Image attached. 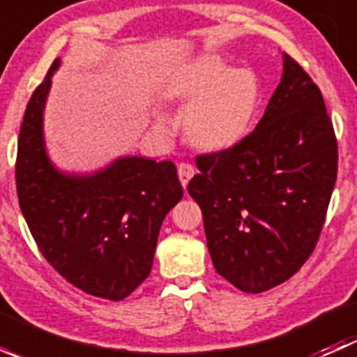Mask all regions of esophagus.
Instances as JSON below:
<instances>
[{
	"label": "esophagus",
	"instance_id": "34e87169",
	"mask_svg": "<svg viewBox=\"0 0 357 357\" xmlns=\"http://www.w3.org/2000/svg\"><path fill=\"white\" fill-rule=\"evenodd\" d=\"M195 167H193L192 164H188V162H181V164L178 165V176H179V181H181L183 188H186L190 183V179L195 176Z\"/></svg>",
	"mask_w": 357,
	"mask_h": 357
}]
</instances>
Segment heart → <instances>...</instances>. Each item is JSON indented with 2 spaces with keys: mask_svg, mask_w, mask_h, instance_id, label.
<instances>
[{
  "mask_svg": "<svg viewBox=\"0 0 357 357\" xmlns=\"http://www.w3.org/2000/svg\"><path fill=\"white\" fill-rule=\"evenodd\" d=\"M171 96L190 102L185 132L193 145L225 150L247 135L259 100V82L250 68H228L218 55H204L183 68Z\"/></svg>",
  "mask_w": 357,
  "mask_h": 357,
  "instance_id": "b5f03b06",
  "label": "heart"
}]
</instances>
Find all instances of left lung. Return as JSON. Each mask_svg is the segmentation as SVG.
<instances>
[{
    "label": "left lung",
    "instance_id": "8db88e82",
    "mask_svg": "<svg viewBox=\"0 0 357 357\" xmlns=\"http://www.w3.org/2000/svg\"><path fill=\"white\" fill-rule=\"evenodd\" d=\"M195 162L188 193L215 271L247 294L291 278L321 235L338 164L333 124L304 68L283 53L282 81L254 131Z\"/></svg>",
    "mask_w": 357,
    "mask_h": 357
}]
</instances>
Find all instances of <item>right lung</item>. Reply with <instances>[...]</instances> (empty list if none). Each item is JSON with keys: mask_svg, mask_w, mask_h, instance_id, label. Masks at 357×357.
Masks as SVG:
<instances>
[{"mask_svg": "<svg viewBox=\"0 0 357 357\" xmlns=\"http://www.w3.org/2000/svg\"><path fill=\"white\" fill-rule=\"evenodd\" d=\"M60 59L25 109L17 149V195L39 250L68 283L122 301L152 271L158 231L183 188L171 160L122 157L91 176L53 167L43 110Z\"/></svg>", "mask_w": 357, "mask_h": 357, "instance_id": "add662e5", "label": "right lung"}]
</instances>
